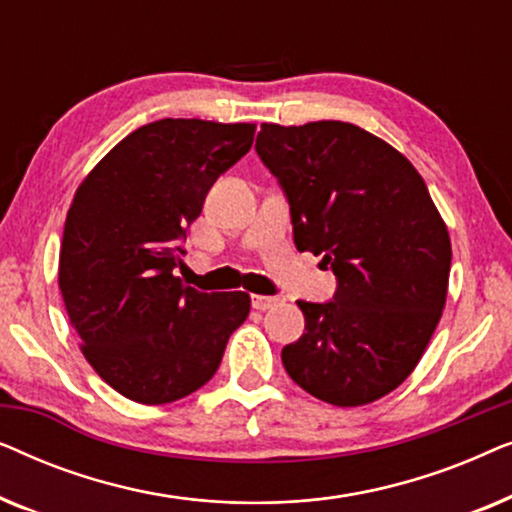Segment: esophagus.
I'll use <instances>...</instances> for the list:
<instances>
[{
	"label": "esophagus",
	"mask_w": 512,
	"mask_h": 512,
	"mask_svg": "<svg viewBox=\"0 0 512 512\" xmlns=\"http://www.w3.org/2000/svg\"><path fill=\"white\" fill-rule=\"evenodd\" d=\"M279 303H282V298L279 296H251V307L258 312L272 310V307H277Z\"/></svg>",
	"instance_id": "1"
}]
</instances>
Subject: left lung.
I'll use <instances>...</instances> for the list:
<instances>
[{
	"label": "left lung",
	"instance_id": "obj_1",
	"mask_svg": "<svg viewBox=\"0 0 512 512\" xmlns=\"http://www.w3.org/2000/svg\"><path fill=\"white\" fill-rule=\"evenodd\" d=\"M256 153L289 200L298 251L335 275L305 303V333L282 349L291 380L340 408L394 391L422 359L445 307L452 244L424 179L359 125L263 123Z\"/></svg>",
	"mask_w": 512,
	"mask_h": 512
}]
</instances>
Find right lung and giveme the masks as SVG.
Returning a JSON list of instances; mask_svg holds the SVG:
<instances>
[{"instance_id":"right-lung-1","label":"right lung","mask_w":512,"mask_h":512,"mask_svg":"<svg viewBox=\"0 0 512 512\" xmlns=\"http://www.w3.org/2000/svg\"><path fill=\"white\" fill-rule=\"evenodd\" d=\"M256 125L163 118L118 142L67 212L60 291L95 373L130 401H179L212 380L249 293H202L174 268L209 188Z\"/></svg>"}]
</instances>
